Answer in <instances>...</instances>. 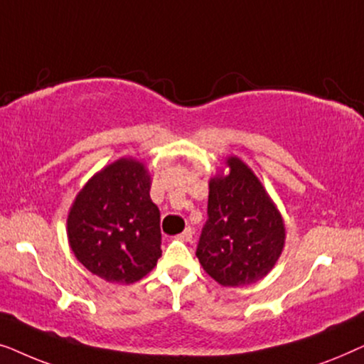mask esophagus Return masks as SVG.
Instances as JSON below:
<instances>
[{"mask_svg": "<svg viewBox=\"0 0 364 364\" xmlns=\"http://www.w3.org/2000/svg\"><path fill=\"white\" fill-rule=\"evenodd\" d=\"M192 228L188 227V228H186V230H183L182 233H178V235L176 237L177 240H181V242H191L192 240Z\"/></svg>", "mask_w": 364, "mask_h": 364, "instance_id": "esophagus-1", "label": "esophagus"}]
</instances>
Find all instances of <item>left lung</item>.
<instances>
[{"instance_id": "left-lung-1", "label": "left lung", "mask_w": 364, "mask_h": 364, "mask_svg": "<svg viewBox=\"0 0 364 364\" xmlns=\"http://www.w3.org/2000/svg\"><path fill=\"white\" fill-rule=\"evenodd\" d=\"M225 164L228 173L208 182V218L196 255L220 285H252L280 258L285 223L252 168L238 157Z\"/></svg>"}]
</instances>
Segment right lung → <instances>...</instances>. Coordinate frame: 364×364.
I'll return each instance as SVG.
<instances>
[{
    "label": "right lung",
    "instance_id": "1",
    "mask_svg": "<svg viewBox=\"0 0 364 364\" xmlns=\"http://www.w3.org/2000/svg\"><path fill=\"white\" fill-rule=\"evenodd\" d=\"M142 162L122 157L89 178L68 215V238L79 262L111 283H136L162 255L161 212L151 200Z\"/></svg>",
    "mask_w": 364,
    "mask_h": 364
}]
</instances>
